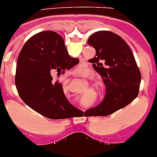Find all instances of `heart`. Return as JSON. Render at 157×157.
<instances>
[{"label": "heart", "instance_id": "heart-1", "mask_svg": "<svg viewBox=\"0 0 157 157\" xmlns=\"http://www.w3.org/2000/svg\"><path fill=\"white\" fill-rule=\"evenodd\" d=\"M93 75H94V72H93L92 71H90V70H88V71H84L83 76L84 77H92Z\"/></svg>", "mask_w": 157, "mask_h": 157}]
</instances>
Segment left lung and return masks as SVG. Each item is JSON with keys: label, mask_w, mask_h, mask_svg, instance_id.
Segmentation results:
<instances>
[{"label": "left lung", "mask_w": 157, "mask_h": 157, "mask_svg": "<svg viewBox=\"0 0 157 157\" xmlns=\"http://www.w3.org/2000/svg\"><path fill=\"white\" fill-rule=\"evenodd\" d=\"M87 44L96 50L89 60L106 85L104 100L88 109L89 116H107L131 103L139 94L141 74L127 42L119 35L101 30L93 33Z\"/></svg>", "instance_id": "obj_1"}]
</instances>
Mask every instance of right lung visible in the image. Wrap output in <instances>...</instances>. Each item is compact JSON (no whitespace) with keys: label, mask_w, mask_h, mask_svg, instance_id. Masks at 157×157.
Masks as SVG:
<instances>
[{"label":"right lung","mask_w":157,"mask_h":157,"mask_svg":"<svg viewBox=\"0 0 157 157\" xmlns=\"http://www.w3.org/2000/svg\"><path fill=\"white\" fill-rule=\"evenodd\" d=\"M79 63L68 54L60 34L46 30L33 35L23 46L17 61L15 85L23 101L50 119L71 118L75 109L63 94V86L53 80Z\"/></svg>","instance_id":"right-lung-1"}]
</instances>
